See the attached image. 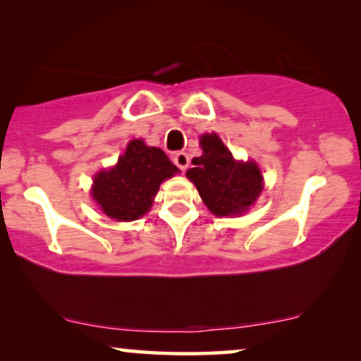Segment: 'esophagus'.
Instances as JSON below:
<instances>
[{
	"label": "esophagus",
	"instance_id": "34e87169",
	"mask_svg": "<svg viewBox=\"0 0 361 361\" xmlns=\"http://www.w3.org/2000/svg\"><path fill=\"white\" fill-rule=\"evenodd\" d=\"M172 161H174V164L179 167L182 172L187 171V167H189V154H187V152H176Z\"/></svg>",
	"mask_w": 361,
	"mask_h": 361
}]
</instances>
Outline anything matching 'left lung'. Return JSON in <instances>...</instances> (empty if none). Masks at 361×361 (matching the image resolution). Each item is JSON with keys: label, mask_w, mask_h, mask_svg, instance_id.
<instances>
[{"label": "left lung", "mask_w": 361, "mask_h": 361, "mask_svg": "<svg viewBox=\"0 0 361 361\" xmlns=\"http://www.w3.org/2000/svg\"><path fill=\"white\" fill-rule=\"evenodd\" d=\"M202 156L194 157L187 177L194 182L212 214L241 215L255 204L263 190V176L256 162L236 161L219 135L200 137Z\"/></svg>", "instance_id": "obj_1"}]
</instances>
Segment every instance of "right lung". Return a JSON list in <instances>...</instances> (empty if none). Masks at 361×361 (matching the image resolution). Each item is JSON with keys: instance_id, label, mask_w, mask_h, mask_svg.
<instances>
[{"instance_id": "obj_1", "label": "right lung", "mask_w": 361, "mask_h": 361, "mask_svg": "<svg viewBox=\"0 0 361 361\" xmlns=\"http://www.w3.org/2000/svg\"><path fill=\"white\" fill-rule=\"evenodd\" d=\"M179 169L159 147L142 140L128 142L116 166L100 171L93 179L92 197L102 212L118 221L136 220L147 214L162 180Z\"/></svg>"}]
</instances>
